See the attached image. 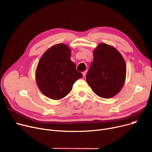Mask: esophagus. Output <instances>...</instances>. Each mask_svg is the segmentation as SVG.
Wrapping results in <instances>:
<instances>
[{
	"label": "esophagus",
	"instance_id": "obj_1",
	"mask_svg": "<svg viewBox=\"0 0 152 152\" xmlns=\"http://www.w3.org/2000/svg\"><path fill=\"white\" fill-rule=\"evenodd\" d=\"M86 74H87V71H84L83 73V76H84V77H85V76H86Z\"/></svg>",
	"mask_w": 152,
	"mask_h": 152
}]
</instances>
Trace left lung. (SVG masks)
Returning a JSON list of instances; mask_svg holds the SVG:
<instances>
[{"label":"left lung","instance_id":"1","mask_svg":"<svg viewBox=\"0 0 152 152\" xmlns=\"http://www.w3.org/2000/svg\"><path fill=\"white\" fill-rule=\"evenodd\" d=\"M94 60L86 81L98 96L110 99L122 89L126 65L121 54L114 47L100 43L93 51Z\"/></svg>","mask_w":152,"mask_h":152}]
</instances>
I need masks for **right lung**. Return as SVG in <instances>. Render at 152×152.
Listing matches in <instances>:
<instances>
[{
	"label": "right lung",
	"mask_w": 152,
	"mask_h": 152,
	"mask_svg": "<svg viewBox=\"0 0 152 152\" xmlns=\"http://www.w3.org/2000/svg\"><path fill=\"white\" fill-rule=\"evenodd\" d=\"M71 49L64 44L53 45L42 55L36 71L38 88L48 98L60 100L71 92L83 75L71 60Z\"/></svg>",
	"instance_id": "right-lung-1"
}]
</instances>
